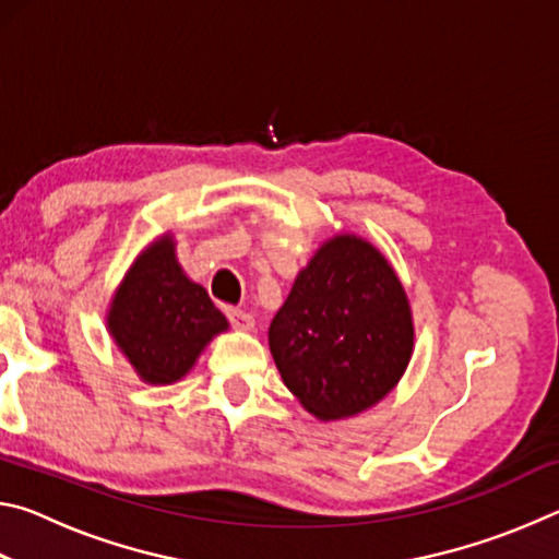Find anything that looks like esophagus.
Wrapping results in <instances>:
<instances>
[{"mask_svg": "<svg viewBox=\"0 0 559 559\" xmlns=\"http://www.w3.org/2000/svg\"><path fill=\"white\" fill-rule=\"evenodd\" d=\"M226 318H229L231 328H236V330H251L253 328V318L249 313H243V310L226 308Z\"/></svg>", "mask_w": 559, "mask_h": 559, "instance_id": "obj_1", "label": "esophagus"}]
</instances>
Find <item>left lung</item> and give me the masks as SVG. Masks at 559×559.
<instances>
[{
    "mask_svg": "<svg viewBox=\"0 0 559 559\" xmlns=\"http://www.w3.org/2000/svg\"><path fill=\"white\" fill-rule=\"evenodd\" d=\"M283 384L318 419L359 414L409 365L414 325L400 278L357 236H335L298 273L269 328Z\"/></svg>",
    "mask_w": 559,
    "mask_h": 559,
    "instance_id": "1",
    "label": "left lung"
}]
</instances>
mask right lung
Instances as JSON below:
<instances>
[{
  "label": "right lung",
  "mask_w": 559,
  "mask_h": 559,
  "mask_svg": "<svg viewBox=\"0 0 559 559\" xmlns=\"http://www.w3.org/2000/svg\"><path fill=\"white\" fill-rule=\"evenodd\" d=\"M108 328L145 382L169 384L192 370L204 345L226 330V318L206 290L185 276L173 239L163 236L122 281Z\"/></svg>",
  "instance_id": "add662e5"
}]
</instances>
